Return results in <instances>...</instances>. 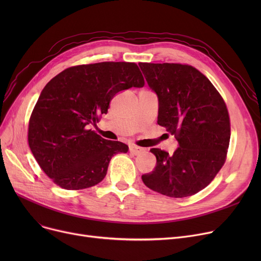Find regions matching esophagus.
I'll return each instance as SVG.
<instances>
[{
  "label": "esophagus",
  "instance_id": "esophagus-1",
  "mask_svg": "<svg viewBox=\"0 0 261 261\" xmlns=\"http://www.w3.org/2000/svg\"><path fill=\"white\" fill-rule=\"evenodd\" d=\"M129 151H130L132 154L136 155V154H140V153L144 152L145 149H144V148H141V147H138V146L131 145V146H129Z\"/></svg>",
  "mask_w": 261,
  "mask_h": 261
}]
</instances>
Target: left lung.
I'll return each mask as SVG.
<instances>
[{
    "label": "left lung",
    "instance_id": "obj_1",
    "mask_svg": "<svg viewBox=\"0 0 261 261\" xmlns=\"http://www.w3.org/2000/svg\"><path fill=\"white\" fill-rule=\"evenodd\" d=\"M158 96V123L175 136L173 154L150 149L156 158L144 184L171 198L193 196L206 187L225 162L230 138L224 100L197 68L177 63H139Z\"/></svg>",
    "mask_w": 261,
    "mask_h": 261
}]
</instances>
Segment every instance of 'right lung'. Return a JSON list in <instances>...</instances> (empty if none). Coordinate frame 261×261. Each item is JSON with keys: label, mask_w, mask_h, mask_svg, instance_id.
<instances>
[{"label": "right lung", "mask_w": 261, "mask_h": 261, "mask_svg": "<svg viewBox=\"0 0 261 261\" xmlns=\"http://www.w3.org/2000/svg\"><path fill=\"white\" fill-rule=\"evenodd\" d=\"M144 85L139 66L131 62L68 67L48 82L30 119L29 144L54 183L77 190L105 179L112 156L126 153L128 146L107 141L91 128L117 93Z\"/></svg>", "instance_id": "1"}]
</instances>
